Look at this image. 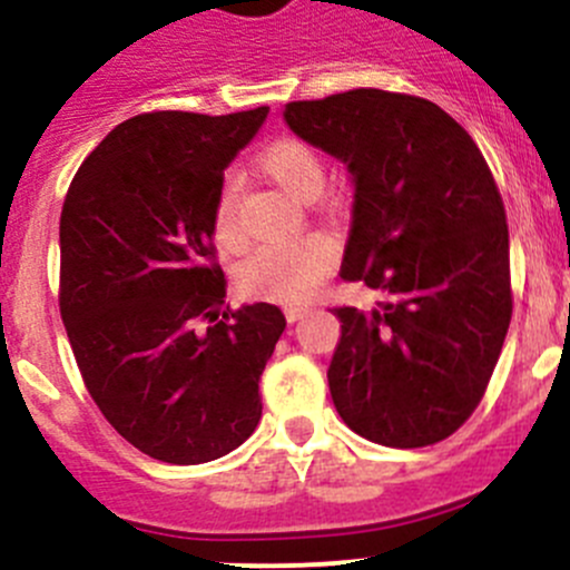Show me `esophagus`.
Masks as SVG:
<instances>
[{"mask_svg":"<svg viewBox=\"0 0 570 570\" xmlns=\"http://www.w3.org/2000/svg\"><path fill=\"white\" fill-rule=\"evenodd\" d=\"M308 312H312V308H308V306H286V308H284L286 320H289V322H297V320H303V317H306Z\"/></svg>","mask_w":570,"mask_h":570,"instance_id":"1","label":"esophagus"}]
</instances>
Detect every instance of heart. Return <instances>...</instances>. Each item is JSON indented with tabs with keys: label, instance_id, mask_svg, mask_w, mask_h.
<instances>
[{
	"label": "heart",
	"instance_id": "b5f03b06",
	"mask_svg": "<svg viewBox=\"0 0 570 570\" xmlns=\"http://www.w3.org/2000/svg\"><path fill=\"white\" fill-rule=\"evenodd\" d=\"M258 168L297 200H314L325 184V163H322L317 148L297 137H281V140L269 142L258 154ZM212 232H215V243L226 250L239 248L243 243L234 184H226L217 195ZM333 262H336L333 245L320 237H306L289 245H264L239 264L237 284L250 297L301 303L320 289Z\"/></svg>",
	"mask_w": 570,
	"mask_h": 570
}]
</instances>
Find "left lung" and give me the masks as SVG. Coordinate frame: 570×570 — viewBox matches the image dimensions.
Masks as SVG:
<instances>
[{
	"label": "left lung",
	"mask_w": 570,
	"mask_h": 570,
	"mask_svg": "<svg viewBox=\"0 0 570 570\" xmlns=\"http://www.w3.org/2000/svg\"><path fill=\"white\" fill-rule=\"evenodd\" d=\"M284 120L353 178L342 278L381 295L370 312L333 308V405L375 444L444 441L480 405L513 314L508 217L488 163L419 96L358 88L292 101Z\"/></svg>",
	"instance_id": "1"
}]
</instances>
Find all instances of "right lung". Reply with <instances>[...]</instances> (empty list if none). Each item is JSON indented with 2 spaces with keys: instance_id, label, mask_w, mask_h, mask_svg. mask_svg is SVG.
<instances>
[{
  "instance_id": "right-lung-1",
  "label": "right lung",
  "mask_w": 570,
  "mask_h": 570,
  "mask_svg": "<svg viewBox=\"0 0 570 570\" xmlns=\"http://www.w3.org/2000/svg\"><path fill=\"white\" fill-rule=\"evenodd\" d=\"M269 107L146 112L82 163L60 215V314L105 419L140 452L195 465L262 419L258 377L284 333L278 306L223 312L212 215L223 170Z\"/></svg>"
}]
</instances>
